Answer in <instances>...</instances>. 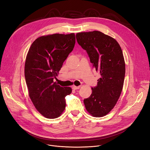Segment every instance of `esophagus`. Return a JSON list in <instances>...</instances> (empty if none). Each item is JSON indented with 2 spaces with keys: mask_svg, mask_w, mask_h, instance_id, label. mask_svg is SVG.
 Segmentation results:
<instances>
[{
  "mask_svg": "<svg viewBox=\"0 0 150 150\" xmlns=\"http://www.w3.org/2000/svg\"><path fill=\"white\" fill-rule=\"evenodd\" d=\"M80 86H75V85H73V89H74V90H78V89H79L80 88Z\"/></svg>",
  "mask_w": 150,
  "mask_h": 150,
  "instance_id": "esophagus-1",
  "label": "esophagus"
}]
</instances>
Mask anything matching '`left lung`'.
<instances>
[{"instance_id": "obj_1", "label": "left lung", "mask_w": 150, "mask_h": 150, "mask_svg": "<svg viewBox=\"0 0 150 150\" xmlns=\"http://www.w3.org/2000/svg\"><path fill=\"white\" fill-rule=\"evenodd\" d=\"M76 37L101 76L91 88L90 97L83 100L85 108L92 116L104 117L115 105L123 89L125 63L122 50L115 39L99 31L77 33Z\"/></svg>"}]
</instances>
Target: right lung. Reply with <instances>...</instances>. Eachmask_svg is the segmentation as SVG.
Wrapping results in <instances>:
<instances>
[{"mask_svg": "<svg viewBox=\"0 0 150 150\" xmlns=\"http://www.w3.org/2000/svg\"><path fill=\"white\" fill-rule=\"evenodd\" d=\"M74 33H55L35 40L28 50L24 74L28 95L37 110L47 118H58L65 109L70 87H60L54 79L73 50Z\"/></svg>", "mask_w": 150, "mask_h": 150, "instance_id": "add662e5", "label": "right lung"}]
</instances>
